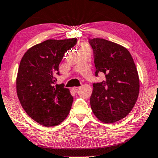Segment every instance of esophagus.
Listing matches in <instances>:
<instances>
[{
    "label": "esophagus",
    "mask_w": 158,
    "mask_h": 158,
    "mask_svg": "<svg viewBox=\"0 0 158 158\" xmlns=\"http://www.w3.org/2000/svg\"><path fill=\"white\" fill-rule=\"evenodd\" d=\"M79 88H80L79 87H73L72 88V89H73L74 92H77L78 90H79Z\"/></svg>",
    "instance_id": "obj_1"
}]
</instances>
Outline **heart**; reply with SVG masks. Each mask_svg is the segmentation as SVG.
<instances>
[{
	"instance_id": "1",
	"label": "heart",
	"mask_w": 158,
	"mask_h": 158,
	"mask_svg": "<svg viewBox=\"0 0 158 158\" xmlns=\"http://www.w3.org/2000/svg\"><path fill=\"white\" fill-rule=\"evenodd\" d=\"M81 49H88V47L85 45V44H83V45H81Z\"/></svg>"
}]
</instances>
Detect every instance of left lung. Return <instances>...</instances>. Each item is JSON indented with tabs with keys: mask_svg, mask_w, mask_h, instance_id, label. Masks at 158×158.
I'll use <instances>...</instances> for the list:
<instances>
[{
	"mask_svg": "<svg viewBox=\"0 0 158 158\" xmlns=\"http://www.w3.org/2000/svg\"><path fill=\"white\" fill-rule=\"evenodd\" d=\"M94 54L95 76L106 79L93 84L90 106L94 115L104 123L125 118L133 109L139 96L137 69L127 48L101 38L89 40Z\"/></svg>",
	"mask_w": 158,
	"mask_h": 158,
	"instance_id": "obj_1",
	"label": "left lung"
}]
</instances>
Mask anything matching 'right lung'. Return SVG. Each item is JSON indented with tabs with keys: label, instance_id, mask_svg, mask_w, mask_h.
I'll list each match as a JSON object with an SVG mask.
<instances>
[{
	"label": "right lung",
	"instance_id": "right-lung-1",
	"mask_svg": "<svg viewBox=\"0 0 158 158\" xmlns=\"http://www.w3.org/2000/svg\"><path fill=\"white\" fill-rule=\"evenodd\" d=\"M77 43V38L48 40L25 52L18 69L16 92L26 113L40 124L53 127L69 115L73 102L64 84L56 85L64 53Z\"/></svg>",
	"mask_w": 158,
	"mask_h": 158
}]
</instances>
